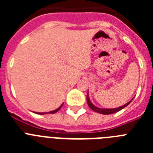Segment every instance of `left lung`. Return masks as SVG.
Segmentation results:
<instances>
[{
    "mask_svg": "<svg viewBox=\"0 0 153 153\" xmlns=\"http://www.w3.org/2000/svg\"><path fill=\"white\" fill-rule=\"evenodd\" d=\"M133 100V98L130 101L126 103L125 105L122 106H120V107H117V108H114V109H102V108H99L97 107L96 106H94L91 102H90V100L89 99V95H88V93H87V96H86V100H87V104H88L89 107L91 109H93V111L97 112V113H100V114H103V115H109V114H113V113H117V112L120 111L121 109H123V108H125L126 106H127L132 102V100Z\"/></svg>",
    "mask_w": 153,
    "mask_h": 153,
    "instance_id": "8db88e82",
    "label": "left lung"
}]
</instances>
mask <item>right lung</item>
Instances as JSON below:
<instances>
[{"mask_svg": "<svg viewBox=\"0 0 153 153\" xmlns=\"http://www.w3.org/2000/svg\"><path fill=\"white\" fill-rule=\"evenodd\" d=\"M63 103L62 104V105H61V106H60V107H59V108H57V109H55V110H53V111L48 112V113H37V114H40V115L47 114V113H56V112H57V111H59V110H60V108L62 107V106H63Z\"/></svg>", "mask_w": 153, "mask_h": 153, "instance_id": "1", "label": "right lung"}]
</instances>
